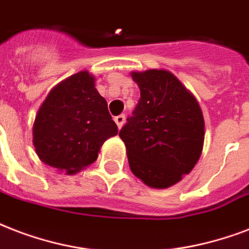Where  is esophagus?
Instances as JSON below:
<instances>
[{
  "label": "esophagus",
  "mask_w": 249,
  "mask_h": 249,
  "mask_svg": "<svg viewBox=\"0 0 249 249\" xmlns=\"http://www.w3.org/2000/svg\"><path fill=\"white\" fill-rule=\"evenodd\" d=\"M115 123H117V126H118V128H122V126L124 124V121H126V117L123 114L118 115V117H115L114 118Z\"/></svg>",
  "instance_id": "esophagus-1"
}]
</instances>
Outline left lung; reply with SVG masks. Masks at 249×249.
I'll list each match as a JSON object with an SVG mask.
<instances>
[{
  "instance_id": "1",
  "label": "left lung",
  "mask_w": 249,
  "mask_h": 249,
  "mask_svg": "<svg viewBox=\"0 0 249 249\" xmlns=\"http://www.w3.org/2000/svg\"><path fill=\"white\" fill-rule=\"evenodd\" d=\"M140 100L119 131L131 171L146 186L167 188L201 156L204 117L195 96L167 70L134 71Z\"/></svg>"
}]
</instances>
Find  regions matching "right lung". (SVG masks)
<instances>
[{"label": "right lung", "mask_w": 249, "mask_h": 249, "mask_svg": "<svg viewBox=\"0 0 249 249\" xmlns=\"http://www.w3.org/2000/svg\"><path fill=\"white\" fill-rule=\"evenodd\" d=\"M117 134L94 76L80 71L48 93L35 118L32 142L42 162L75 174L93 163L105 140Z\"/></svg>", "instance_id": "add662e5"}]
</instances>
